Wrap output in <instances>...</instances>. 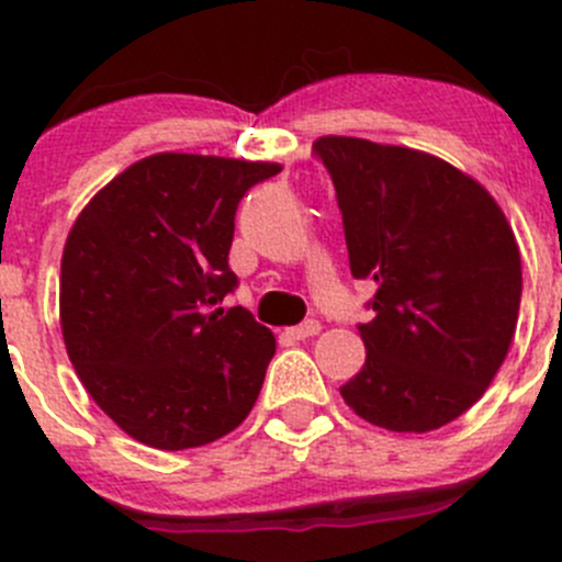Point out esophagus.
<instances>
[{
	"instance_id": "esophagus-1",
	"label": "esophagus",
	"mask_w": 562,
	"mask_h": 562,
	"mask_svg": "<svg viewBox=\"0 0 562 562\" xmlns=\"http://www.w3.org/2000/svg\"><path fill=\"white\" fill-rule=\"evenodd\" d=\"M317 331H321V323H317V321H304V323H299V326L288 328V334H291L293 339H307V337H315Z\"/></svg>"
}]
</instances>
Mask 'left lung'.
I'll return each mask as SVG.
<instances>
[{
  "label": "left lung",
  "mask_w": 562,
  "mask_h": 562,
  "mask_svg": "<svg viewBox=\"0 0 562 562\" xmlns=\"http://www.w3.org/2000/svg\"><path fill=\"white\" fill-rule=\"evenodd\" d=\"M337 190L350 274L370 280L367 361L339 394L364 422L429 432L481 400L522 299L506 214L475 179L405 146L326 135L313 146Z\"/></svg>",
  "instance_id": "1"
}]
</instances>
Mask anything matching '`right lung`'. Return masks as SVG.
Listing matches in <instances>:
<instances>
[{"label":"right lung","mask_w":562,"mask_h":562,"mask_svg":"<svg viewBox=\"0 0 562 562\" xmlns=\"http://www.w3.org/2000/svg\"><path fill=\"white\" fill-rule=\"evenodd\" d=\"M274 162L162 151L87 203L61 255L59 315L78 378L130 438L162 451L239 427L263 386L274 334L228 266L234 220Z\"/></svg>","instance_id":"right-lung-1"}]
</instances>
